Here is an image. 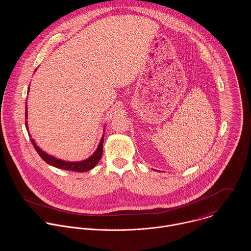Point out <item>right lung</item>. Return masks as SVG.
Returning <instances> with one entry per match:
<instances>
[{
	"label": "right lung",
	"mask_w": 251,
	"mask_h": 251,
	"mask_svg": "<svg viewBox=\"0 0 251 251\" xmlns=\"http://www.w3.org/2000/svg\"><path fill=\"white\" fill-rule=\"evenodd\" d=\"M26 117H27V107H26V104H25V119H27ZM25 128L28 131L27 122L26 121H25ZM103 138H104V136H102V138L100 140V143H99V145H98V148L96 149L95 153L92 156H90L88 159L80 161V162H67V161H63V160L57 159V158H55L53 156H50V155L47 154L40 147H38L37 144H35V142L33 141V139H30V142H31V144L33 145V148L35 149V151H37L38 154L41 156V158L45 162H47L49 165L53 166V167L58 168V169H63V170H67V171L81 172V173H83V172L89 171L92 168H94L97 165V163L100 161L102 153H103Z\"/></svg>",
	"instance_id": "right-lung-1"
}]
</instances>
